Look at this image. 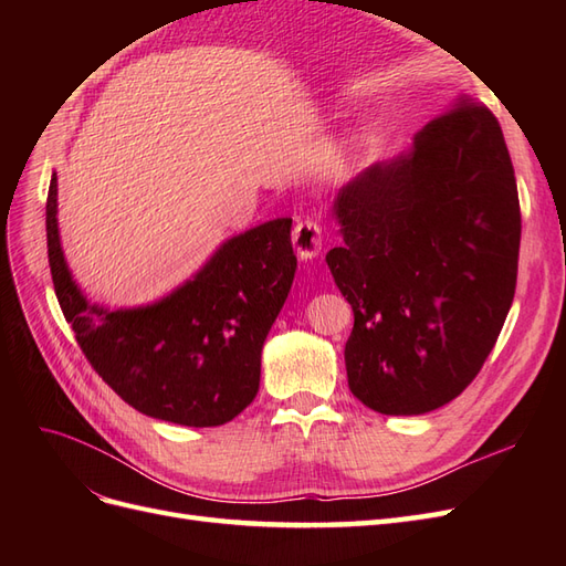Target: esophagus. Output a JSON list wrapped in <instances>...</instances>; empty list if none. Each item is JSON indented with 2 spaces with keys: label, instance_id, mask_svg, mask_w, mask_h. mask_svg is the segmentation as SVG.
I'll use <instances>...</instances> for the list:
<instances>
[{
  "label": "esophagus",
  "instance_id": "34e87169",
  "mask_svg": "<svg viewBox=\"0 0 566 566\" xmlns=\"http://www.w3.org/2000/svg\"><path fill=\"white\" fill-rule=\"evenodd\" d=\"M293 245L300 254V260H314L318 256L321 248H323V231L312 219H302L297 221V227L293 231Z\"/></svg>",
  "mask_w": 566,
  "mask_h": 566
}]
</instances>
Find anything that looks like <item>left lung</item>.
Here are the masks:
<instances>
[{
  "label": "left lung",
  "instance_id": "1",
  "mask_svg": "<svg viewBox=\"0 0 566 566\" xmlns=\"http://www.w3.org/2000/svg\"><path fill=\"white\" fill-rule=\"evenodd\" d=\"M345 245L325 254L354 310V397L422 416L482 370L517 285L522 214L499 119L462 98L413 146L375 163L333 202Z\"/></svg>",
  "mask_w": 566,
  "mask_h": 566
}]
</instances>
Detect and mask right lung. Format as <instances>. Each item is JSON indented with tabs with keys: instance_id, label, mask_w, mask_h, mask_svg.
Listing matches in <instances>:
<instances>
[{
	"instance_id": "obj_1",
	"label": "right lung",
	"mask_w": 566,
	"mask_h": 566,
	"mask_svg": "<svg viewBox=\"0 0 566 566\" xmlns=\"http://www.w3.org/2000/svg\"><path fill=\"white\" fill-rule=\"evenodd\" d=\"M59 184L46 196L49 266L65 321L104 382L144 416L217 427L260 389L262 347L295 279L293 219L281 217L219 245L163 300L108 310L84 297L59 235Z\"/></svg>"
}]
</instances>
